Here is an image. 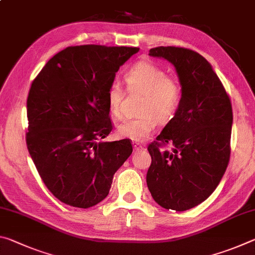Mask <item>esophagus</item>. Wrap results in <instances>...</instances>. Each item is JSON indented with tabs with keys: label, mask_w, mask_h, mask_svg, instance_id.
<instances>
[{
	"label": "esophagus",
	"mask_w": 255,
	"mask_h": 255,
	"mask_svg": "<svg viewBox=\"0 0 255 255\" xmlns=\"http://www.w3.org/2000/svg\"><path fill=\"white\" fill-rule=\"evenodd\" d=\"M132 146H133V149H135L136 152H141V150L145 149L144 145H141L140 143H137V141H133Z\"/></svg>",
	"instance_id": "34e87169"
}]
</instances>
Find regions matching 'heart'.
<instances>
[{
	"label": "heart",
	"instance_id": "b5f03b06",
	"mask_svg": "<svg viewBox=\"0 0 255 255\" xmlns=\"http://www.w3.org/2000/svg\"><path fill=\"white\" fill-rule=\"evenodd\" d=\"M128 92L139 93L140 99L135 118L124 120L118 125L120 137L141 141L159 124H167L175 117L182 102L183 89L180 81L167 75L166 71L149 60L133 64L124 75ZM125 90L117 83L110 85L107 93L108 110L115 118L123 115Z\"/></svg>",
	"mask_w": 255,
	"mask_h": 255
}]
</instances>
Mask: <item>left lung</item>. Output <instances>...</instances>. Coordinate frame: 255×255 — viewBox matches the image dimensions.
<instances>
[{
  "mask_svg": "<svg viewBox=\"0 0 255 255\" xmlns=\"http://www.w3.org/2000/svg\"><path fill=\"white\" fill-rule=\"evenodd\" d=\"M149 55L173 64L183 97L175 117L148 145L152 163L146 182L159 206L184 211L205 201L227 169L232 102L208 60L197 51L161 46Z\"/></svg>",
  "mask_w": 255,
  "mask_h": 255,
  "instance_id": "left-lung-1",
  "label": "left lung"
}]
</instances>
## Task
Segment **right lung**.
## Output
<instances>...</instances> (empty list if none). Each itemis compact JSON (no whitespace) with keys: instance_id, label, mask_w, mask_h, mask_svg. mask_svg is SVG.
Returning a JSON list of instances; mask_svg holds the SVG:
<instances>
[{"instance_id":"1","label":"right lung","mask_w":255,"mask_h":255,"mask_svg":"<svg viewBox=\"0 0 255 255\" xmlns=\"http://www.w3.org/2000/svg\"><path fill=\"white\" fill-rule=\"evenodd\" d=\"M137 47L71 46L47 62L27 100L30 156L47 189L64 204L90 208L109 193L130 156V139L100 141L112 130L107 93Z\"/></svg>"}]
</instances>
